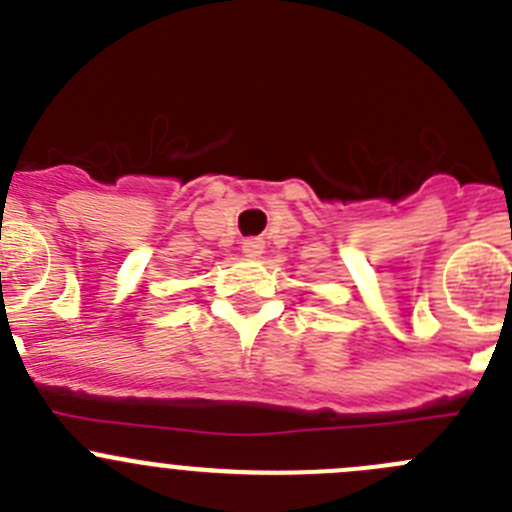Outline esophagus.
<instances>
[{
  "mask_svg": "<svg viewBox=\"0 0 512 512\" xmlns=\"http://www.w3.org/2000/svg\"><path fill=\"white\" fill-rule=\"evenodd\" d=\"M262 250H265V245H262V240H257V237H250V240L242 242V252H245V257H250V260L260 257Z\"/></svg>",
  "mask_w": 512,
  "mask_h": 512,
  "instance_id": "esophagus-1",
  "label": "esophagus"
}]
</instances>
